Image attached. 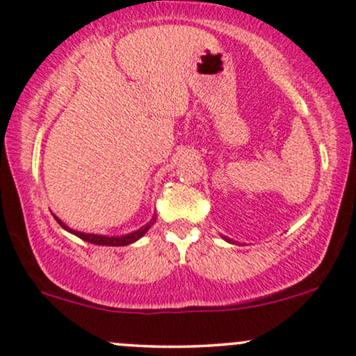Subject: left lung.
Masks as SVG:
<instances>
[{"mask_svg": "<svg viewBox=\"0 0 356 356\" xmlns=\"http://www.w3.org/2000/svg\"><path fill=\"white\" fill-rule=\"evenodd\" d=\"M225 238V237H224ZM225 240H227V242H232V240H229V238H225Z\"/></svg>", "mask_w": 356, "mask_h": 356, "instance_id": "1", "label": "left lung"}]
</instances>
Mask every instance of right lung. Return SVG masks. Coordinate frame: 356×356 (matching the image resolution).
I'll use <instances>...</instances> for the list:
<instances>
[{"label": "right lung", "mask_w": 356, "mask_h": 356, "mask_svg": "<svg viewBox=\"0 0 356 356\" xmlns=\"http://www.w3.org/2000/svg\"><path fill=\"white\" fill-rule=\"evenodd\" d=\"M55 219H57V222L62 225L63 229L68 230V232L76 235V237H80L81 240H85V242H90V243H95V245H108V247H122V245H129V243L136 242V240H138L144 235L147 230L150 229V225L155 222L156 218H152V220L147 225H144V227H140L138 230H134V232L131 234H126V235H111V237H108V235H98V234H85V232H78V230H73L70 227H67L65 224L60 220L57 216H54Z\"/></svg>", "instance_id": "add662e5"}]
</instances>
